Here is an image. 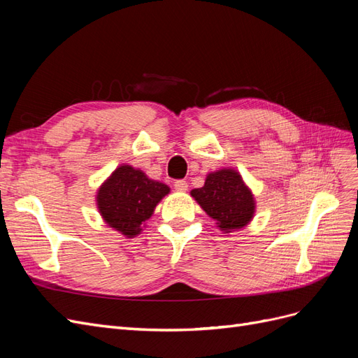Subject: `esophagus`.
<instances>
[{"mask_svg": "<svg viewBox=\"0 0 358 358\" xmlns=\"http://www.w3.org/2000/svg\"><path fill=\"white\" fill-rule=\"evenodd\" d=\"M175 188H176L178 191H187V189H188V183H187V180L179 179V180L175 182Z\"/></svg>", "mask_w": 358, "mask_h": 358, "instance_id": "1", "label": "esophagus"}]
</instances>
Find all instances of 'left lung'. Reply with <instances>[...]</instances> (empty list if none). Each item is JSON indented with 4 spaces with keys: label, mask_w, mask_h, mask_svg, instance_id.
Returning <instances> with one entry per match:
<instances>
[{
    "label": "left lung",
    "mask_w": 358,
    "mask_h": 358,
    "mask_svg": "<svg viewBox=\"0 0 358 358\" xmlns=\"http://www.w3.org/2000/svg\"><path fill=\"white\" fill-rule=\"evenodd\" d=\"M191 196L225 233L243 229L254 216L252 194L239 173L230 169L209 173L204 185L192 189Z\"/></svg>",
    "instance_id": "left-lung-1"
}]
</instances>
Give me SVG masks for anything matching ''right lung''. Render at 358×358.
Here are the masks:
<instances>
[{"mask_svg": "<svg viewBox=\"0 0 358 358\" xmlns=\"http://www.w3.org/2000/svg\"><path fill=\"white\" fill-rule=\"evenodd\" d=\"M169 191L166 183L146 178L143 171L121 166L99 189L96 203L112 229L134 237L142 231L140 225L150 218L155 206Z\"/></svg>", "mask_w": 358, "mask_h": 358, "instance_id": "obj_1", "label": "right lung"}]
</instances>
